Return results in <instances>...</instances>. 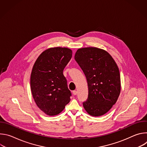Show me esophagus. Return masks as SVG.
Segmentation results:
<instances>
[{
	"label": "esophagus",
	"mask_w": 147,
	"mask_h": 147,
	"mask_svg": "<svg viewBox=\"0 0 147 147\" xmlns=\"http://www.w3.org/2000/svg\"><path fill=\"white\" fill-rule=\"evenodd\" d=\"M77 91H76V90H74V91H73V95H76L77 94Z\"/></svg>",
	"instance_id": "obj_1"
}]
</instances>
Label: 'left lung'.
Segmentation results:
<instances>
[{
    "label": "left lung",
    "mask_w": 147,
    "mask_h": 147,
    "mask_svg": "<svg viewBox=\"0 0 147 147\" xmlns=\"http://www.w3.org/2000/svg\"><path fill=\"white\" fill-rule=\"evenodd\" d=\"M84 73L88 96L83 107L88 114L100 116L116 102L120 92V76L112 57L107 51L94 47L78 49L74 56Z\"/></svg>",
    "instance_id": "left-lung-1"
}]
</instances>
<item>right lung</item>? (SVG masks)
Wrapping results in <instances>:
<instances>
[{"mask_svg":"<svg viewBox=\"0 0 147 147\" xmlns=\"http://www.w3.org/2000/svg\"><path fill=\"white\" fill-rule=\"evenodd\" d=\"M72 57L66 48H52L42 53L35 61L30 85L38 107L49 116L59 114L70 100L71 93L63 74Z\"/></svg>","mask_w":147,"mask_h":147,"instance_id":"1","label":"right lung"}]
</instances>
